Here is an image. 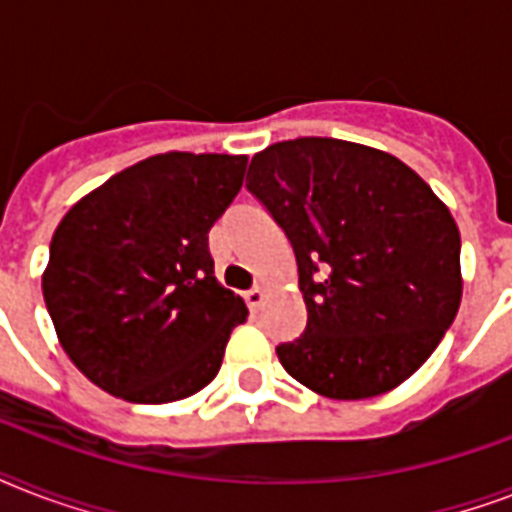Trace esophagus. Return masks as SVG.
<instances>
[{
  "mask_svg": "<svg viewBox=\"0 0 512 512\" xmlns=\"http://www.w3.org/2000/svg\"><path fill=\"white\" fill-rule=\"evenodd\" d=\"M244 300H247L249 311H257L265 300V289L263 287H252L249 292H244Z\"/></svg>",
  "mask_w": 512,
  "mask_h": 512,
  "instance_id": "1",
  "label": "esophagus"
}]
</instances>
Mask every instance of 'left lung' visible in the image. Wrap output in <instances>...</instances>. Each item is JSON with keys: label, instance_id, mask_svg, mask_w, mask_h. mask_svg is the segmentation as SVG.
<instances>
[{"label": "left lung", "instance_id": "left-lung-1", "mask_svg": "<svg viewBox=\"0 0 512 512\" xmlns=\"http://www.w3.org/2000/svg\"><path fill=\"white\" fill-rule=\"evenodd\" d=\"M247 188L295 249L308 324L281 342L305 388L356 401L388 393L438 348L462 300L460 231L396 156L335 138L273 143Z\"/></svg>", "mask_w": 512, "mask_h": 512}]
</instances>
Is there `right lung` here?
Instances as JSON below:
<instances>
[{
  "instance_id": "1",
  "label": "right lung",
  "mask_w": 512,
  "mask_h": 512,
  "mask_svg": "<svg viewBox=\"0 0 512 512\" xmlns=\"http://www.w3.org/2000/svg\"><path fill=\"white\" fill-rule=\"evenodd\" d=\"M247 156L170 154L127 167L68 209L42 292L76 369L132 404H170L215 380L247 305L217 284L209 228Z\"/></svg>"
}]
</instances>
